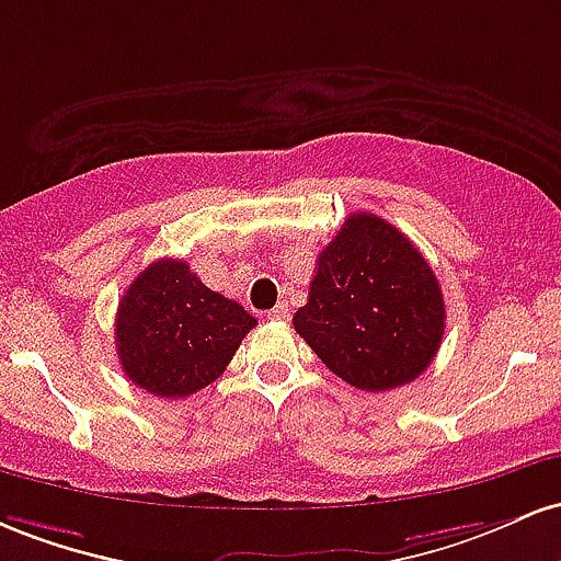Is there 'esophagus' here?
I'll use <instances>...</instances> for the list:
<instances>
[{
	"label": "esophagus",
	"instance_id": "obj_1",
	"mask_svg": "<svg viewBox=\"0 0 561 561\" xmlns=\"http://www.w3.org/2000/svg\"><path fill=\"white\" fill-rule=\"evenodd\" d=\"M270 320H288V305L286 301H278V305L273 307V310L267 312Z\"/></svg>",
	"mask_w": 561,
	"mask_h": 561
}]
</instances>
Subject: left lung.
I'll return each instance as SVG.
<instances>
[{
  "label": "left lung",
  "instance_id": "1",
  "mask_svg": "<svg viewBox=\"0 0 561 561\" xmlns=\"http://www.w3.org/2000/svg\"><path fill=\"white\" fill-rule=\"evenodd\" d=\"M294 329L339 379L387 392L430 368L445 301L421 251L387 219L357 211L320 251Z\"/></svg>",
  "mask_w": 561,
  "mask_h": 561
}]
</instances>
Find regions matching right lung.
Here are the masks:
<instances>
[{
	"label": "right lung",
	"mask_w": 561,
	"mask_h": 561,
	"mask_svg": "<svg viewBox=\"0 0 561 561\" xmlns=\"http://www.w3.org/2000/svg\"><path fill=\"white\" fill-rule=\"evenodd\" d=\"M256 320L204 286L185 262L159 260L127 288L116 352L131 383L156 398H187L222 376Z\"/></svg>",
	"instance_id": "obj_1"
}]
</instances>
